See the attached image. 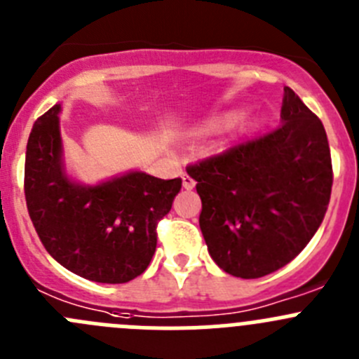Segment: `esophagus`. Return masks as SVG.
Listing matches in <instances>:
<instances>
[{"label": "esophagus", "instance_id": "1", "mask_svg": "<svg viewBox=\"0 0 359 359\" xmlns=\"http://www.w3.org/2000/svg\"><path fill=\"white\" fill-rule=\"evenodd\" d=\"M182 182H183V189H185V190H192L194 187H196V182H194V177H190L189 174H183Z\"/></svg>", "mask_w": 359, "mask_h": 359}]
</instances>
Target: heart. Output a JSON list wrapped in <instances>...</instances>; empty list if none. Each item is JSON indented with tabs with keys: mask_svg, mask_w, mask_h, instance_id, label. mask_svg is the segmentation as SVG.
I'll use <instances>...</instances> for the list:
<instances>
[{
	"mask_svg": "<svg viewBox=\"0 0 359 359\" xmlns=\"http://www.w3.org/2000/svg\"><path fill=\"white\" fill-rule=\"evenodd\" d=\"M241 112L243 109L241 107H233L229 111L220 112V114H213L210 118L203 119V121L196 123L194 126L189 128V135H194V137H204V135H211L215 132H220L225 126L233 125L234 121L241 118Z\"/></svg>",
	"mask_w": 359,
	"mask_h": 359,
	"instance_id": "1",
	"label": "heart"
}]
</instances>
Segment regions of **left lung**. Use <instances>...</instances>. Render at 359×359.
Returning <instances> with one entry per match:
<instances>
[{"label": "left lung", "instance_id": "8db88e82", "mask_svg": "<svg viewBox=\"0 0 359 359\" xmlns=\"http://www.w3.org/2000/svg\"><path fill=\"white\" fill-rule=\"evenodd\" d=\"M189 174L203 201L208 252L240 278L269 275L306 247L333 183L323 123L287 86L275 132L192 165Z\"/></svg>", "mask_w": 359, "mask_h": 359}]
</instances>
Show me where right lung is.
Returning a JSON list of instances; mask_svg holds the SVG:
<instances>
[{"instance_id":"right-lung-1","label":"right lung","mask_w":359,"mask_h":359,"mask_svg":"<svg viewBox=\"0 0 359 359\" xmlns=\"http://www.w3.org/2000/svg\"><path fill=\"white\" fill-rule=\"evenodd\" d=\"M61 104L33 125L26 148L24 194L46 250L63 268L100 284L141 275L156 248V224L172 206L182 180L142 170L83 183L65 162Z\"/></svg>"}]
</instances>
